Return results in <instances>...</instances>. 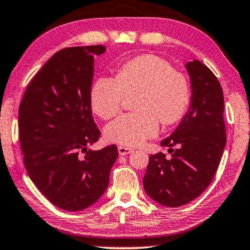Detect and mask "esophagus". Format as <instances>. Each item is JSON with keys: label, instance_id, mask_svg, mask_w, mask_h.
<instances>
[{"label": "esophagus", "instance_id": "obj_1", "mask_svg": "<svg viewBox=\"0 0 250 250\" xmlns=\"http://www.w3.org/2000/svg\"><path fill=\"white\" fill-rule=\"evenodd\" d=\"M118 151H119L120 155H127V154H129V153L132 152V148L125 147V146H119Z\"/></svg>", "mask_w": 250, "mask_h": 250}]
</instances>
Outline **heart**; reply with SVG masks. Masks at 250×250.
Segmentation results:
<instances>
[{"label":"heart","instance_id":"1","mask_svg":"<svg viewBox=\"0 0 250 250\" xmlns=\"http://www.w3.org/2000/svg\"><path fill=\"white\" fill-rule=\"evenodd\" d=\"M135 112L120 115L105 127L109 142L136 146L153 137L162 125H174L184 115L191 99L188 78L165 59L154 55L138 56L116 69L114 78H99L90 89L92 112L111 119L131 97Z\"/></svg>","mask_w":250,"mask_h":250}]
</instances>
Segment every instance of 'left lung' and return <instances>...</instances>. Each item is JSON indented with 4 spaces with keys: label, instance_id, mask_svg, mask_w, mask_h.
<instances>
[{
    "label": "left lung",
    "instance_id": "1",
    "mask_svg": "<svg viewBox=\"0 0 250 250\" xmlns=\"http://www.w3.org/2000/svg\"><path fill=\"white\" fill-rule=\"evenodd\" d=\"M186 68L191 105L176 130L161 142L170 147L171 158L166 159L162 152L149 155L143 179L148 197L167 207L188 204L208 188L226 144L221 83L201 62L194 59Z\"/></svg>",
    "mask_w": 250,
    "mask_h": 250
}]
</instances>
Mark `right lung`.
<instances>
[{
	"mask_svg": "<svg viewBox=\"0 0 250 250\" xmlns=\"http://www.w3.org/2000/svg\"><path fill=\"white\" fill-rule=\"evenodd\" d=\"M104 45L56 52L36 73L19 105L18 125L27 174L57 207L80 211L104 194L116 145L88 149L101 137L91 114L94 57Z\"/></svg>",
	"mask_w": 250,
	"mask_h": 250,
	"instance_id": "obj_1",
	"label": "right lung"
}]
</instances>
